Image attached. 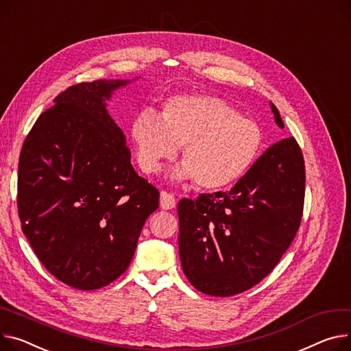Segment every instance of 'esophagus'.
Here are the masks:
<instances>
[{
    "label": "esophagus",
    "mask_w": 351,
    "mask_h": 351,
    "mask_svg": "<svg viewBox=\"0 0 351 351\" xmlns=\"http://www.w3.org/2000/svg\"><path fill=\"white\" fill-rule=\"evenodd\" d=\"M159 204L163 210H171L176 206V199L172 193H168L165 191L160 192V200H159Z\"/></svg>",
    "instance_id": "obj_1"
}]
</instances>
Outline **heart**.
I'll return each instance as SVG.
<instances>
[{"label":"heart","mask_w":351,"mask_h":351,"mask_svg":"<svg viewBox=\"0 0 351 351\" xmlns=\"http://www.w3.org/2000/svg\"><path fill=\"white\" fill-rule=\"evenodd\" d=\"M139 168L156 173L182 148V165L172 176L195 179L199 189L217 191L241 179L258 158L263 131L226 100L208 95H179L162 106L159 119L139 112L131 124Z\"/></svg>","instance_id":"b5f03b06"}]
</instances>
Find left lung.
<instances>
[{
  "instance_id": "obj_1",
  "label": "left lung",
  "mask_w": 351,
  "mask_h": 351,
  "mask_svg": "<svg viewBox=\"0 0 351 351\" xmlns=\"http://www.w3.org/2000/svg\"><path fill=\"white\" fill-rule=\"evenodd\" d=\"M305 178L302 151L289 136L271 145L228 192L182 199L179 255L189 282L210 296H232L261 282L296 236Z\"/></svg>"
}]
</instances>
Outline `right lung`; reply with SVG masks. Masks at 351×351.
Instances as JSON below:
<instances>
[{
    "instance_id": "1",
    "label": "right lung",
    "mask_w": 351,
    "mask_h": 351,
    "mask_svg": "<svg viewBox=\"0 0 351 351\" xmlns=\"http://www.w3.org/2000/svg\"><path fill=\"white\" fill-rule=\"evenodd\" d=\"M128 80L70 86L43 111L18 163V215L39 261L63 284L93 291L128 268L159 192L131 165L106 108Z\"/></svg>"
}]
</instances>
